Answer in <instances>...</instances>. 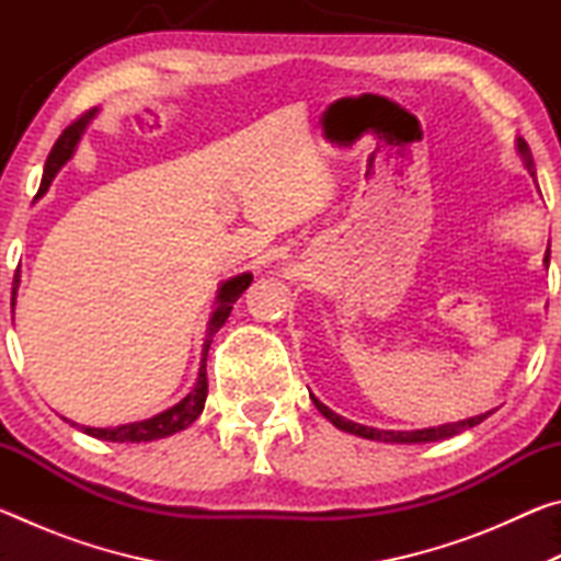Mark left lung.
I'll list each match as a JSON object with an SVG mask.
<instances>
[{"mask_svg": "<svg viewBox=\"0 0 561 561\" xmlns=\"http://www.w3.org/2000/svg\"><path fill=\"white\" fill-rule=\"evenodd\" d=\"M517 153L522 158V163H525L527 173L531 178H537L535 173V160H531V153H529V146L525 144V138H517ZM537 183V180H535ZM545 264L549 267V250L545 254ZM311 401H314V405L319 408V413L327 417V421H331L336 425L339 431L344 433H351V435H358V438H366V440H378V443H435V440H445V438H453V435H458L462 431L468 428H474V425H480L482 421H485L488 415H492V411L488 413H480V415H472V417H465V421H458V423H443V425H433V428H423V431H378V428H371V425H360V423H354V421H346L344 415H339L331 411L329 405H324L319 401V398L314 393H309Z\"/></svg>", "mask_w": 561, "mask_h": 561, "instance_id": "obj_1", "label": "left lung"}]
</instances>
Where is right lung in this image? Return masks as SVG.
<instances>
[{
  "label": "right lung",
  "mask_w": 561,
  "mask_h": 561,
  "mask_svg": "<svg viewBox=\"0 0 561 561\" xmlns=\"http://www.w3.org/2000/svg\"><path fill=\"white\" fill-rule=\"evenodd\" d=\"M93 116H96V111H89L87 116H81L79 121L71 123V126L61 133V138L56 140V146L51 148L49 158H46L39 197L46 193V190H49L54 175L59 173V170L71 160L76 144L81 140V133L87 130V126H89ZM250 284H252V274L244 272V274H237V277H230L227 282H222L220 289H217L215 309L210 314V321H207V331H205L201 374H197V381L193 386V391H190L183 398V401L175 403L173 408H168V411H163V413L153 415V417H146V421L116 425V428H91V425H79V423L69 421V417H64V421L76 425V428L91 435V438L108 440V443H150V440L168 438V435L185 431L190 423L197 421V415H201L203 408H205V398H207V351H210L213 336L222 329V324L232 311V304L242 297V291L250 287ZM16 289H19V270L14 274V282H12V309L16 304Z\"/></svg>",
  "instance_id": "1"
}]
</instances>
